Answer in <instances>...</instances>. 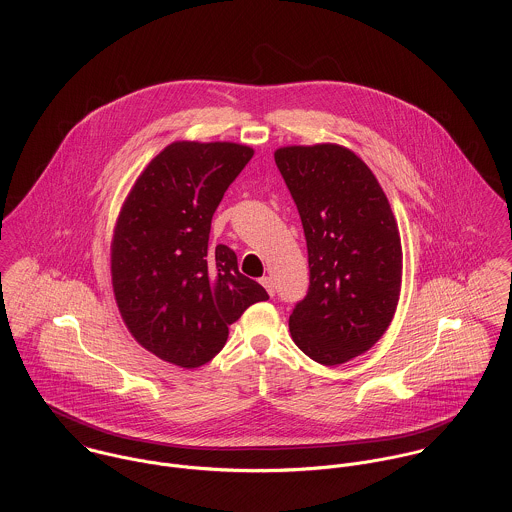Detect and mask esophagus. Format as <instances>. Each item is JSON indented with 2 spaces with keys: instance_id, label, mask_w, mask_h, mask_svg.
<instances>
[{
  "instance_id": "1",
  "label": "esophagus",
  "mask_w": 512,
  "mask_h": 512,
  "mask_svg": "<svg viewBox=\"0 0 512 512\" xmlns=\"http://www.w3.org/2000/svg\"><path fill=\"white\" fill-rule=\"evenodd\" d=\"M260 284L266 288V292L270 293V295L274 297V293H276V286H274V280H272L270 276H264V278L260 280Z\"/></svg>"
}]
</instances>
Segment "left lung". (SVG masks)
I'll list each match as a JSON object with an SVG mask.
<instances>
[{
  "label": "left lung",
  "instance_id": "left-lung-1",
  "mask_svg": "<svg viewBox=\"0 0 512 512\" xmlns=\"http://www.w3.org/2000/svg\"><path fill=\"white\" fill-rule=\"evenodd\" d=\"M303 224L309 290L290 315L293 343L315 363L343 365L388 329L402 284L390 203L365 161L337 144L276 149Z\"/></svg>",
  "mask_w": 512,
  "mask_h": 512
}]
</instances>
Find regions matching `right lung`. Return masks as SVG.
Masks as SVG:
<instances>
[{
  "instance_id": "add662e5",
  "label": "right lung",
  "mask_w": 512,
  "mask_h": 512,
  "mask_svg": "<svg viewBox=\"0 0 512 512\" xmlns=\"http://www.w3.org/2000/svg\"><path fill=\"white\" fill-rule=\"evenodd\" d=\"M254 149L173 142L132 187L112 238V286L134 339L171 365L209 363L232 325L266 290L211 246V220Z\"/></svg>"
}]
</instances>
